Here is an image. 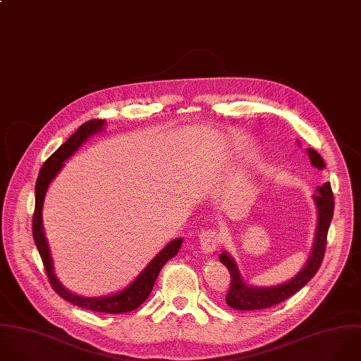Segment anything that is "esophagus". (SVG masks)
<instances>
[{
    "mask_svg": "<svg viewBox=\"0 0 361 361\" xmlns=\"http://www.w3.org/2000/svg\"><path fill=\"white\" fill-rule=\"evenodd\" d=\"M198 239H200V245H201L202 252L212 254L216 250L218 244L221 243V235L218 233L216 229L209 228V229L201 231L198 235Z\"/></svg>",
    "mask_w": 361,
    "mask_h": 361,
    "instance_id": "esophagus-1",
    "label": "esophagus"
}]
</instances>
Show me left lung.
Masks as SVG:
<instances>
[{
	"label": "left lung",
	"instance_id": "8db88e82",
	"mask_svg": "<svg viewBox=\"0 0 361 361\" xmlns=\"http://www.w3.org/2000/svg\"><path fill=\"white\" fill-rule=\"evenodd\" d=\"M307 154L312 166L319 170H323L326 167L322 156L316 150L307 149ZM313 200L317 208V228L313 250L305 267L290 281L276 286H251L245 283L241 274H239L235 259L228 252H222L219 255V261L226 267L231 274V283L225 298L229 307L236 310H259L275 306L300 290L316 275L324 257L327 231L334 211V198L330 183H324L322 187H317V192L313 194Z\"/></svg>",
	"mask_w": 361,
	"mask_h": 361
}]
</instances>
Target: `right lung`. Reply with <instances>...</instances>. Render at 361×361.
Returning <instances> with one entry per match:
<instances>
[{"label":"right lung","instance_id":"1","mask_svg":"<svg viewBox=\"0 0 361 361\" xmlns=\"http://www.w3.org/2000/svg\"><path fill=\"white\" fill-rule=\"evenodd\" d=\"M106 125V120L93 118L89 122L83 123L41 167L37 184H35V212L32 219V233H34V241L38 248V252L42 258L48 279L54 288V290L63 298L65 300L71 302L75 306L93 310V312H103V313H126L137 309L150 295L153 290V286L156 283V279L161 271V268L177 255L183 239L177 238L170 244H167L152 261L150 264L142 271V274L123 290H120L114 295L102 296V298H85L75 295L69 292L56 278L54 272V264L51 251L48 247V241L44 231L42 224V207L45 194L48 191V187L51 181L56 177V174L63 167V161H66L89 137L103 130Z\"/></svg>","mask_w":361,"mask_h":361}]
</instances>
